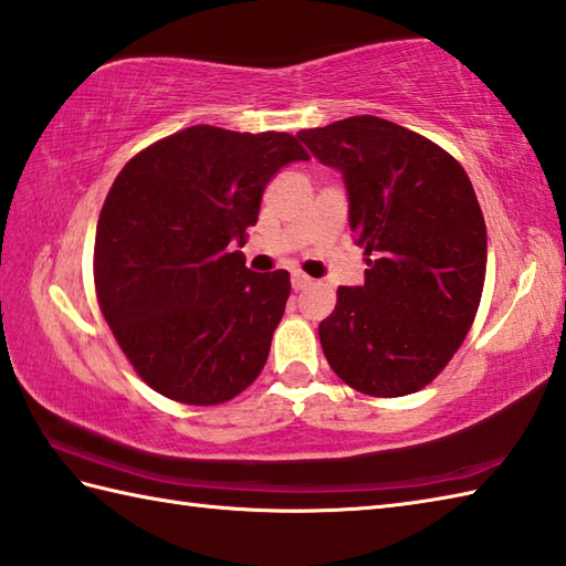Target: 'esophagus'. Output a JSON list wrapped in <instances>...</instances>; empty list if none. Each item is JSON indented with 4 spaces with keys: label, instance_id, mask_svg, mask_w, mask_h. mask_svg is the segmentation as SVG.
Segmentation results:
<instances>
[{
    "label": "esophagus",
    "instance_id": "1",
    "mask_svg": "<svg viewBox=\"0 0 566 566\" xmlns=\"http://www.w3.org/2000/svg\"><path fill=\"white\" fill-rule=\"evenodd\" d=\"M291 283H293V291H307L310 285H313V279H310V275H305V273H300V271H295L293 273V279H291Z\"/></svg>",
    "mask_w": 566,
    "mask_h": 566
}]
</instances>
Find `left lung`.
Masks as SVG:
<instances>
[{"instance_id":"8db88e82","label":"left lung","mask_w":566,"mask_h":566,"mask_svg":"<svg viewBox=\"0 0 566 566\" xmlns=\"http://www.w3.org/2000/svg\"><path fill=\"white\" fill-rule=\"evenodd\" d=\"M349 192L366 283L342 285L319 322L332 371L359 394L410 396L440 376L474 325L486 222L467 170L430 138L359 114L297 132Z\"/></svg>"}]
</instances>
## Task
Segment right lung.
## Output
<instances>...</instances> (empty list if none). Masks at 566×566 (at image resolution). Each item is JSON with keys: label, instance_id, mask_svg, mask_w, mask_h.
Here are the masks:
<instances>
[{"label": "right lung", "instance_id": "right-lung-1", "mask_svg": "<svg viewBox=\"0 0 566 566\" xmlns=\"http://www.w3.org/2000/svg\"><path fill=\"white\" fill-rule=\"evenodd\" d=\"M285 132L198 124L138 151L112 182L95 237V293L119 349L156 394L219 406L269 359L291 273L244 266L266 182L307 160Z\"/></svg>", "mask_w": 566, "mask_h": 566}]
</instances>
